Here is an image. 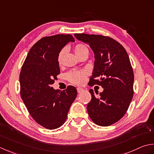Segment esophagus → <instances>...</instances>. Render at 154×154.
I'll return each instance as SVG.
<instances>
[{
    "instance_id": "esophagus-1",
    "label": "esophagus",
    "mask_w": 154,
    "mask_h": 154,
    "mask_svg": "<svg viewBox=\"0 0 154 154\" xmlns=\"http://www.w3.org/2000/svg\"><path fill=\"white\" fill-rule=\"evenodd\" d=\"M84 90L82 88H80V87L77 88V91H78V93H81V92H82Z\"/></svg>"
}]
</instances>
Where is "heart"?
Here are the masks:
<instances>
[{
	"instance_id": "obj_1",
	"label": "heart",
	"mask_w": 154,
	"mask_h": 154,
	"mask_svg": "<svg viewBox=\"0 0 154 154\" xmlns=\"http://www.w3.org/2000/svg\"><path fill=\"white\" fill-rule=\"evenodd\" d=\"M74 51L75 54L76 56H79L80 54H82L83 52L85 51H88V48H86V46L84 45H82V44H78L76 46H75ZM64 51L62 50V51L59 53L58 57V63L60 64L62 62V56H63ZM67 78L68 80H70L71 82L76 84H82L84 82V81L86 80V72L84 70H72L69 72L66 75Z\"/></svg>"
}]
</instances>
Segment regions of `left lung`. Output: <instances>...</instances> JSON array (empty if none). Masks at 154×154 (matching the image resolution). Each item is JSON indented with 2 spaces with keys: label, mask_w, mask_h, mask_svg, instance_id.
Returning <instances> with one entry per match:
<instances>
[{
  "label": "left lung",
  "mask_w": 154,
  "mask_h": 154,
  "mask_svg": "<svg viewBox=\"0 0 154 154\" xmlns=\"http://www.w3.org/2000/svg\"><path fill=\"white\" fill-rule=\"evenodd\" d=\"M74 36L88 45L94 54L88 85L96 84L103 88L98 97L90 90L92 99L87 105L88 113L96 124L108 126L124 116L133 98L134 76L129 56L124 47L112 38L83 33Z\"/></svg>",
  "instance_id": "8db88e82"
}]
</instances>
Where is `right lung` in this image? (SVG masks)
Here are the masks:
<instances>
[{"mask_svg":"<svg viewBox=\"0 0 154 154\" xmlns=\"http://www.w3.org/2000/svg\"><path fill=\"white\" fill-rule=\"evenodd\" d=\"M69 42L70 34H56L39 40L30 48L20 74V96L31 116L48 130L56 129L67 118L77 96L76 88L60 91L51 86L60 73L58 57Z\"/></svg>","mask_w":154,"mask_h":154,"instance_id":"right-lung-1","label":"right lung"}]
</instances>
